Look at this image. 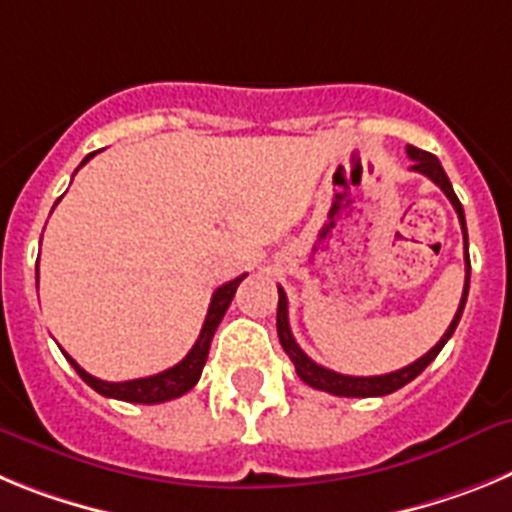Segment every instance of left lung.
Masks as SVG:
<instances>
[{
    "label": "left lung",
    "instance_id": "1",
    "mask_svg": "<svg viewBox=\"0 0 512 512\" xmlns=\"http://www.w3.org/2000/svg\"><path fill=\"white\" fill-rule=\"evenodd\" d=\"M408 156L413 158V166L410 169L418 171V174L428 176L436 187L443 189V194L449 197V202L454 205L456 215H459V223H461V233H464V261H467V279H464V292H461V302H459V310H456L454 320L451 325L446 328V333L441 336V341L428 351L425 356H420L418 361L413 364L402 366L397 372L390 374H379V377H348V374H338V372H330L325 366L315 364L310 356L297 346L295 336H292V328H289V310H287V295H284V289L279 287V307H277V333H279V341H282V348L287 351V356L292 359L297 369V377L302 379L305 384L315 387V390H323L330 392V395H338V397H382V395H390V392H397L400 387H405L408 382H413L420 372H423L425 366L431 364L438 354H441V348L446 346L451 336H454L456 325L461 320V312H464V305H467V295H469V238H467V220H464V207H461L459 197H456L454 187H451L449 176L443 171L441 161H438L433 153L428 151H420V148L408 146Z\"/></svg>",
    "mask_w": 512,
    "mask_h": 512
}]
</instances>
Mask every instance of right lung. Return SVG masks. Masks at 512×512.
<instances>
[{
    "label": "right lung",
    "instance_id": "right-lung-1",
    "mask_svg": "<svg viewBox=\"0 0 512 512\" xmlns=\"http://www.w3.org/2000/svg\"><path fill=\"white\" fill-rule=\"evenodd\" d=\"M92 156L94 153H89V156L81 161V166L87 164ZM243 279H246V274H241V277H235L233 282H225L223 287L215 289V295H212L210 300V310H207V318L205 323H202L200 338H197V343L192 346V351H189L179 364L166 369V372L153 374V377H143V379H130V382H104V379H97L92 377V374L84 372V369H81V366L61 348L63 356L69 359V364L74 366L76 374H79V377L84 379L92 390H97L99 395L104 397H112V400L156 405V402H166V400H174V397H182L184 392H189L194 384L200 382V374L202 369H205L207 354H210L212 336H215L217 325H220V320H223L225 310H228L230 302H233L235 289H238V284H241ZM35 282H38V266H35Z\"/></svg>",
    "mask_w": 512,
    "mask_h": 512
}]
</instances>
